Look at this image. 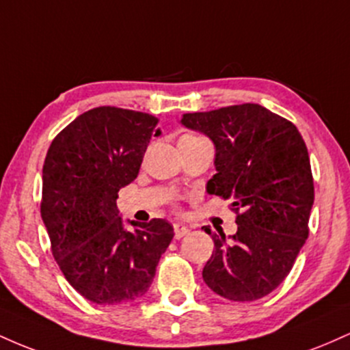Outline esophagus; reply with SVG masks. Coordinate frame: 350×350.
<instances>
[{"mask_svg": "<svg viewBox=\"0 0 350 350\" xmlns=\"http://www.w3.org/2000/svg\"><path fill=\"white\" fill-rule=\"evenodd\" d=\"M189 232H191V228L187 226H184V224H174V237L176 239H183V237H186Z\"/></svg>", "mask_w": 350, "mask_h": 350, "instance_id": "1", "label": "esophagus"}]
</instances>
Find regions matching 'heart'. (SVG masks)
<instances>
[{"label":"heart","instance_id":"b5f03b06","mask_svg":"<svg viewBox=\"0 0 350 350\" xmlns=\"http://www.w3.org/2000/svg\"><path fill=\"white\" fill-rule=\"evenodd\" d=\"M191 138H196V136H183L180 139H191Z\"/></svg>","mask_w":350,"mask_h":350}]
</instances>
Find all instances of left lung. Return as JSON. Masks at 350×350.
<instances>
[{"instance_id":"1","label":"left lung","mask_w":350,"mask_h":350,"mask_svg":"<svg viewBox=\"0 0 350 350\" xmlns=\"http://www.w3.org/2000/svg\"><path fill=\"white\" fill-rule=\"evenodd\" d=\"M180 124L215 146L207 194L232 200L237 234H212L206 284L230 301L270 295L288 276L308 239L314 202L308 148L298 128L256 103L186 113Z\"/></svg>"}]
</instances>
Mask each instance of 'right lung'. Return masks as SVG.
Returning <instances> with one entry per match:
<instances>
[{
	"label": "right lung",
	"mask_w": 350,
	"mask_h": 350,
	"mask_svg": "<svg viewBox=\"0 0 350 350\" xmlns=\"http://www.w3.org/2000/svg\"><path fill=\"white\" fill-rule=\"evenodd\" d=\"M158 118L116 107L92 108L52 142L42 167L41 217L52 255L70 286L95 304L142 298L170 247L167 220H126L118 191L139 172Z\"/></svg>",
	"instance_id": "obj_1"
}]
</instances>
